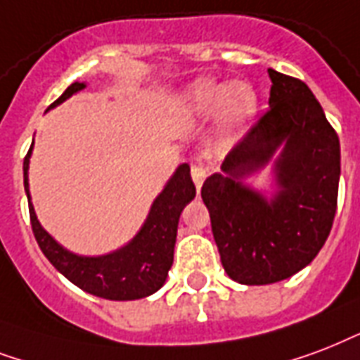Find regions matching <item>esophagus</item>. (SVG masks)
<instances>
[{
  "mask_svg": "<svg viewBox=\"0 0 360 360\" xmlns=\"http://www.w3.org/2000/svg\"><path fill=\"white\" fill-rule=\"evenodd\" d=\"M191 178H193L195 188L200 189V186H202V182H205V178H206V171L202 169V167L193 165L191 167Z\"/></svg>",
  "mask_w": 360,
  "mask_h": 360,
  "instance_id": "34e87169",
  "label": "esophagus"
}]
</instances>
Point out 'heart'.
<instances>
[{
  "label": "heart",
  "instance_id": "1",
  "mask_svg": "<svg viewBox=\"0 0 360 360\" xmlns=\"http://www.w3.org/2000/svg\"><path fill=\"white\" fill-rule=\"evenodd\" d=\"M257 101L248 86L238 82L197 80L178 99V108L188 120H210L224 114L229 127H242L255 112Z\"/></svg>",
  "mask_w": 360,
  "mask_h": 360
}]
</instances>
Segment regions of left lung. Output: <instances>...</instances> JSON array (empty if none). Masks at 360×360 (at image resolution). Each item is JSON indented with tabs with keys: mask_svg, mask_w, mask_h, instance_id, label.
<instances>
[{
	"mask_svg": "<svg viewBox=\"0 0 360 360\" xmlns=\"http://www.w3.org/2000/svg\"><path fill=\"white\" fill-rule=\"evenodd\" d=\"M269 77L270 108L200 189L221 264L244 285L276 283L308 266L338 199L340 141L321 105L302 80L274 69ZM272 159L276 189L266 200L245 178Z\"/></svg>",
	"mask_w": 360,
	"mask_h": 360,
	"instance_id": "left-lung-1",
	"label": "left lung"
}]
</instances>
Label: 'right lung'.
I'll list each match as a JSON object with an SVG mask.
<instances>
[{"instance_id": "right-lung-1", "label": "right lung", "mask_w": 360, "mask_h": 360, "mask_svg": "<svg viewBox=\"0 0 360 360\" xmlns=\"http://www.w3.org/2000/svg\"><path fill=\"white\" fill-rule=\"evenodd\" d=\"M84 88L86 82H73L50 108L58 107ZM33 144L24 160V189L35 240L54 269L82 291L107 300L144 299L161 289L174 259L178 219L184 206L195 199V184L188 163H182L169 178L163 191L150 206L139 233L125 246L105 255H79L56 242L39 224L27 180Z\"/></svg>"}]
</instances>
